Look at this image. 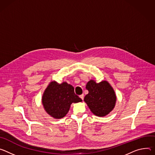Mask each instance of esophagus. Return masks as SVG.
I'll return each mask as SVG.
<instances>
[{
  "mask_svg": "<svg viewBox=\"0 0 155 155\" xmlns=\"http://www.w3.org/2000/svg\"><path fill=\"white\" fill-rule=\"evenodd\" d=\"M84 94H82V95H81L79 96V97H80V98H81L82 100H84Z\"/></svg>",
  "mask_w": 155,
  "mask_h": 155,
  "instance_id": "1",
  "label": "esophagus"
}]
</instances>
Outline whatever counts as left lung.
<instances>
[{"instance_id":"1","label":"left lung","mask_w":155,"mask_h":155,"mask_svg":"<svg viewBox=\"0 0 155 155\" xmlns=\"http://www.w3.org/2000/svg\"><path fill=\"white\" fill-rule=\"evenodd\" d=\"M89 94L84 97L91 111L97 116H104L114 108L116 97L114 91L107 81L96 83L91 80L86 85Z\"/></svg>"}]
</instances>
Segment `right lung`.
<instances>
[{
  "mask_svg": "<svg viewBox=\"0 0 155 155\" xmlns=\"http://www.w3.org/2000/svg\"><path fill=\"white\" fill-rule=\"evenodd\" d=\"M74 93V87L66 82L61 84L51 82L45 89L42 102L45 110L55 119L63 117L68 112L72 103L82 101Z\"/></svg>",
  "mask_w": 155,
  "mask_h": 155,
  "instance_id": "add662e5",
  "label": "right lung"
}]
</instances>
